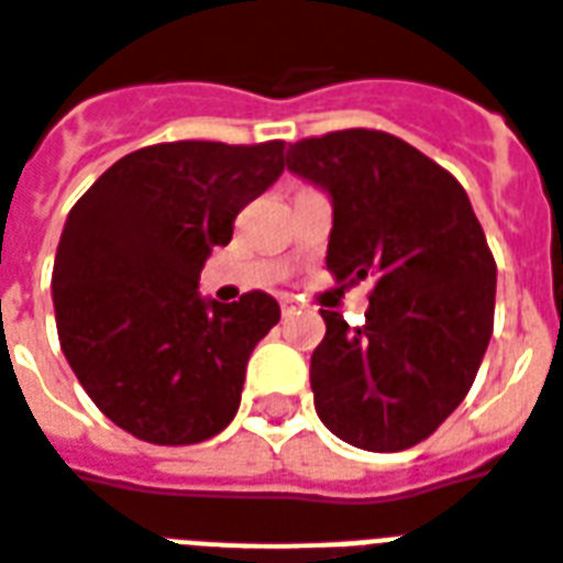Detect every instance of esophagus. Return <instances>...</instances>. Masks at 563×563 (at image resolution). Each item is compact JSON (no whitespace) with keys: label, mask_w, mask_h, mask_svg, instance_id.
Instances as JSON below:
<instances>
[{"label":"esophagus","mask_w":563,"mask_h":563,"mask_svg":"<svg viewBox=\"0 0 563 563\" xmlns=\"http://www.w3.org/2000/svg\"><path fill=\"white\" fill-rule=\"evenodd\" d=\"M299 311V306L297 302H294V299H282V314H285V318H290V314H297Z\"/></svg>","instance_id":"obj_1"}]
</instances>
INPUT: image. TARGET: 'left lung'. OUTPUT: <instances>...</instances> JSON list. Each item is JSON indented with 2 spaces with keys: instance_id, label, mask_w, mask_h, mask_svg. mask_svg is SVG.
Segmentation results:
<instances>
[{
  "instance_id": "1",
  "label": "left lung",
  "mask_w": 563,
  "mask_h": 563,
  "mask_svg": "<svg viewBox=\"0 0 563 563\" xmlns=\"http://www.w3.org/2000/svg\"><path fill=\"white\" fill-rule=\"evenodd\" d=\"M287 170L332 200L327 269L375 278L366 323L323 309L314 411L372 453L420 444L462 405L495 323V257L453 174L387 131L290 143Z\"/></svg>"
}]
</instances>
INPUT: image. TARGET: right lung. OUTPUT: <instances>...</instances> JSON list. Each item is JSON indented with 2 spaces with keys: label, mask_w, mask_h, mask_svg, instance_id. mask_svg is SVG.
<instances>
[{
  "label": "right lung",
  "mask_w": 563,
  "mask_h": 563,
  "mask_svg": "<svg viewBox=\"0 0 563 563\" xmlns=\"http://www.w3.org/2000/svg\"><path fill=\"white\" fill-rule=\"evenodd\" d=\"M285 170V141L155 143L68 212L53 264L59 344L98 411L141 441L200 444L236 417L254 344L282 318L264 290L197 294L212 245Z\"/></svg>",
  "instance_id": "right-lung-1"
}]
</instances>
